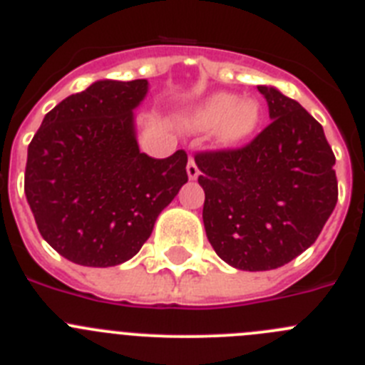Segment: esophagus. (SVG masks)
<instances>
[{
	"label": "esophagus",
	"instance_id": "1",
	"mask_svg": "<svg viewBox=\"0 0 365 365\" xmlns=\"http://www.w3.org/2000/svg\"><path fill=\"white\" fill-rule=\"evenodd\" d=\"M186 172H188L190 179H197V177H199V168H197V164H195V160H193L192 157H190V160H188Z\"/></svg>",
	"mask_w": 365,
	"mask_h": 365
}]
</instances>
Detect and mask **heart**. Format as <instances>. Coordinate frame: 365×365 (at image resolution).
I'll list each match as a JSON object with an SVG mask.
<instances>
[{
	"label": "heart",
	"instance_id": "heart-1",
	"mask_svg": "<svg viewBox=\"0 0 365 365\" xmlns=\"http://www.w3.org/2000/svg\"><path fill=\"white\" fill-rule=\"evenodd\" d=\"M261 117L259 106L254 100H240L228 93H217L206 98L190 117V124L199 130L217 125L222 143H237L254 131Z\"/></svg>",
	"mask_w": 365,
	"mask_h": 365
}]
</instances>
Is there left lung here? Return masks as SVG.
I'll use <instances>...</instances> for the list:
<instances>
[{
  "mask_svg": "<svg viewBox=\"0 0 365 365\" xmlns=\"http://www.w3.org/2000/svg\"><path fill=\"white\" fill-rule=\"evenodd\" d=\"M272 118L241 148L195 153L206 237L240 270H270L307 250L338 201L334 153L296 100L259 86Z\"/></svg>",
  "mask_w": 365,
  "mask_h": 365,
  "instance_id": "8db88e82",
  "label": "left lung"
}]
</instances>
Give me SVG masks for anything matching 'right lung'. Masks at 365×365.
<instances>
[{
  "label": "right lung",
  "instance_id": "add662e5",
  "mask_svg": "<svg viewBox=\"0 0 365 365\" xmlns=\"http://www.w3.org/2000/svg\"><path fill=\"white\" fill-rule=\"evenodd\" d=\"M146 93V80L95 82L51 109L29 144L25 195L38 230L73 263L133 257L188 180L185 150L166 159L138 150L133 109Z\"/></svg>",
  "mask_w": 365,
  "mask_h": 365
}]
</instances>
